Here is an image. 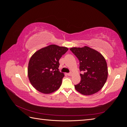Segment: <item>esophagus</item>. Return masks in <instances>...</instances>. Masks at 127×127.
I'll return each mask as SVG.
<instances>
[{
	"instance_id": "esophagus-1",
	"label": "esophagus",
	"mask_w": 127,
	"mask_h": 127,
	"mask_svg": "<svg viewBox=\"0 0 127 127\" xmlns=\"http://www.w3.org/2000/svg\"><path fill=\"white\" fill-rule=\"evenodd\" d=\"M67 75L69 76H70L72 75V73L71 72H69V73H68L67 74Z\"/></svg>"
}]
</instances>
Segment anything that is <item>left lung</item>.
<instances>
[{
	"label": "left lung",
	"instance_id": "1",
	"mask_svg": "<svg viewBox=\"0 0 127 127\" xmlns=\"http://www.w3.org/2000/svg\"><path fill=\"white\" fill-rule=\"evenodd\" d=\"M70 50L79 61L81 80L75 85L77 91L83 95L97 93L104 85L107 78V64L104 57L90 47L71 48Z\"/></svg>",
	"mask_w": 127,
	"mask_h": 127
}]
</instances>
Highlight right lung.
I'll return each mask as SVG.
<instances>
[{
  "label": "right lung",
  "mask_w": 127,
  "mask_h": 127,
  "mask_svg": "<svg viewBox=\"0 0 127 127\" xmlns=\"http://www.w3.org/2000/svg\"><path fill=\"white\" fill-rule=\"evenodd\" d=\"M68 50L55 44L42 48L34 53L28 66V77L36 90L50 94L60 87L64 74L59 71V61Z\"/></svg>",
  "instance_id": "1"
}]
</instances>
